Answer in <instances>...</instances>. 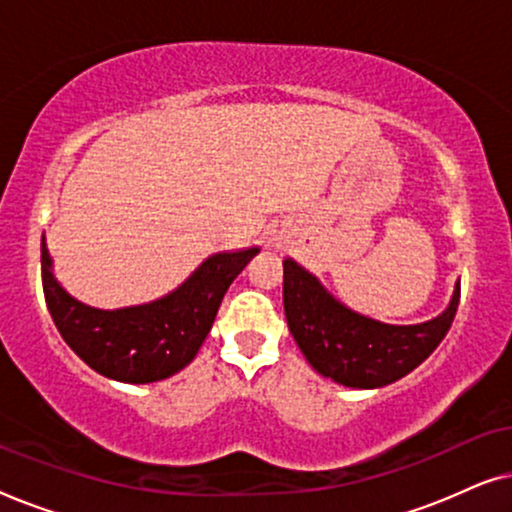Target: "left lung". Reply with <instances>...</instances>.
<instances>
[{"label":"left lung","instance_id":"1","mask_svg":"<svg viewBox=\"0 0 512 512\" xmlns=\"http://www.w3.org/2000/svg\"><path fill=\"white\" fill-rule=\"evenodd\" d=\"M461 289L433 321L387 326L361 317L324 291L298 263L284 261V314L310 366L345 387L375 389L415 370L450 331Z\"/></svg>","mask_w":512,"mask_h":512}]
</instances>
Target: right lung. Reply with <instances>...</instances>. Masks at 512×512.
<instances>
[{
  "label": "right lung",
  "instance_id": "1",
  "mask_svg": "<svg viewBox=\"0 0 512 512\" xmlns=\"http://www.w3.org/2000/svg\"><path fill=\"white\" fill-rule=\"evenodd\" d=\"M256 254L258 249L209 256L170 296L107 312L79 303L55 282L41 242V282L60 335L90 368L111 380L146 384L179 373L195 359L223 293Z\"/></svg>",
  "mask_w": 512,
  "mask_h": 512
}]
</instances>
